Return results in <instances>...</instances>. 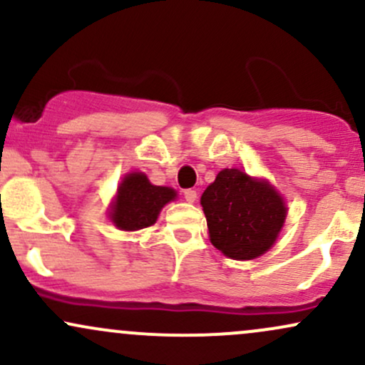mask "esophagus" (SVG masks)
I'll list each match as a JSON object with an SVG mask.
<instances>
[{
	"label": "esophagus",
	"instance_id": "esophagus-1",
	"mask_svg": "<svg viewBox=\"0 0 365 365\" xmlns=\"http://www.w3.org/2000/svg\"><path fill=\"white\" fill-rule=\"evenodd\" d=\"M183 197H185L187 202H195V200H197V192L192 190V188H187V190L183 192Z\"/></svg>",
	"mask_w": 365,
	"mask_h": 365
}]
</instances>
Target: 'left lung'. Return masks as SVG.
Segmentation results:
<instances>
[{
  "mask_svg": "<svg viewBox=\"0 0 365 365\" xmlns=\"http://www.w3.org/2000/svg\"><path fill=\"white\" fill-rule=\"evenodd\" d=\"M200 206L209 240L226 257L250 261L274 245L287 220L283 197L267 180L225 168L204 190Z\"/></svg>",
  "mask_w": 365,
  "mask_h": 365,
  "instance_id": "8db88e82",
  "label": "left lung"
}]
</instances>
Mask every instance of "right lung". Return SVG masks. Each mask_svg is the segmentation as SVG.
<instances>
[{"label": "right lung", "mask_w": 365, "mask_h": 365, "mask_svg": "<svg viewBox=\"0 0 365 365\" xmlns=\"http://www.w3.org/2000/svg\"><path fill=\"white\" fill-rule=\"evenodd\" d=\"M177 197L170 187L153 185L140 171H132L121 180L111 204L110 217L116 228L137 232L156 223L159 212Z\"/></svg>", "instance_id": "right-lung-1"}]
</instances>
